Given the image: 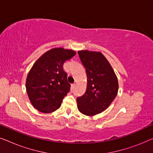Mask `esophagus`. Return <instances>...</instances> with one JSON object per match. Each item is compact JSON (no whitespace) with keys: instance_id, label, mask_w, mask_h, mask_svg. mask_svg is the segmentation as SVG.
Listing matches in <instances>:
<instances>
[{"instance_id":"34e87169","label":"esophagus","mask_w":153,"mask_h":153,"mask_svg":"<svg viewBox=\"0 0 153 153\" xmlns=\"http://www.w3.org/2000/svg\"><path fill=\"white\" fill-rule=\"evenodd\" d=\"M75 85H76V83H73V84H72V85H71V91H72V90H74V88H75Z\"/></svg>"}]
</instances>
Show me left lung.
<instances>
[{"mask_svg": "<svg viewBox=\"0 0 153 153\" xmlns=\"http://www.w3.org/2000/svg\"><path fill=\"white\" fill-rule=\"evenodd\" d=\"M85 68L87 88L77 97V107L81 114L93 116L106 110L116 98L118 91V79L109 62L100 51H78Z\"/></svg>", "mask_w": 153, "mask_h": 153, "instance_id": "left-lung-1", "label": "left lung"}]
</instances>
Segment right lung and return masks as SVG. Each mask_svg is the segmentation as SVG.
<instances>
[{
	"label": "right lung",
	"mask_w": 153,
	"mask_h": 153,
	"mask_svg": "<svg viewBox=\"0 0 153 153\" xmlns=\"http://www.w3.org/2000/svg\"><path fill=\"white\" fill-rule=\"evenodd\" d=\"M75 54L72 49L53 48L33 64L27 76L26 88L31 104L39 111L51 113L61 105L70 90L63 64Z\"/></svg>",
	"instance_id": "1"
}]
</instances>
